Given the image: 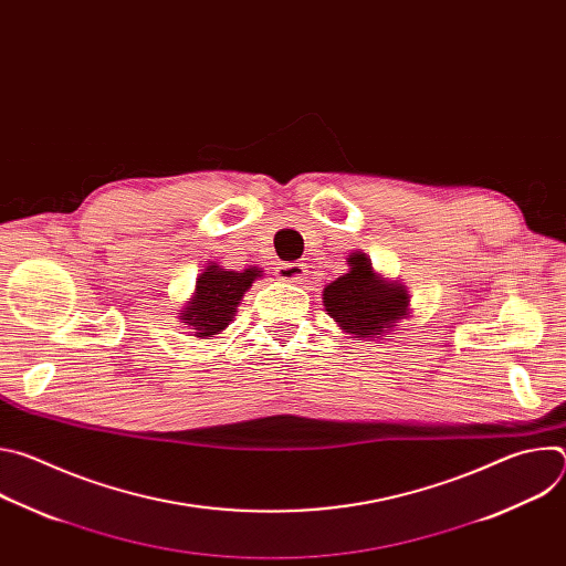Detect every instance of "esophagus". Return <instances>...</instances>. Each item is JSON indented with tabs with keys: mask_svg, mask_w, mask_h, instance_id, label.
I'll use <instances>...</instances> for the list:
<instances>
[{
	"mask_svg": "<svg viewBox=\"0 0 566 566\" xmlns=\"http://www.w3.org/2000/svg\"><path fill=\"white\" fill-rule=\"evenodd\" d=\"M306 266L302 262H286V264H280L275 275L277 280L282 282H293V284H304L306 282Z\"/></svg>",
	"mask_w": 566,
	"mask_h": 566,
	"instance_id": "1",
	"label": "esophagus"
}]
</instances>
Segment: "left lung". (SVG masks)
Returning a JSON list of instances; mask_svg holds the SVG:
<instances>
[{
    "label": "left lung",
    "instance_id": "8db88e82",
    "mask_svg": "<svg viewBox=\"0 0 566 566\" xmlns=\"http://www.w3.org/2000/svg\"><path fill=\"white\" fill-rule=\"evenodd\" d=\"M349 273L325 289V308L354 338H380L402 315H408V293L402 286L378 280L363 253L349 255Z\"/></svg>",
    "mask_w": 566,
    "mask_h": 566
}]
</instances>
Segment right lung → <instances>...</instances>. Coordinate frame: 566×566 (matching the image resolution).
Instances as JSON below:
<instances>
[{
    "mask_svg": "<svg viewBox=\"0 0 566 566\" xmlns=\"http://www.w3.org/2000/svg\"><path fill=\"white\" fill-rule=\"evenodd\" d=\"M262 271L249 269L244 273L223 271L219 266H208L197 277V291L192 302L186 306L181 319L195 329L197 338H212L223 332L232 319L239 300L253 286V280Z\"/></svg>",
    "mask_w": 566,
    "mask_h": 566,
    "instance_id": "right-lung-1",
    "label": "right lung"
}]
</instances>
